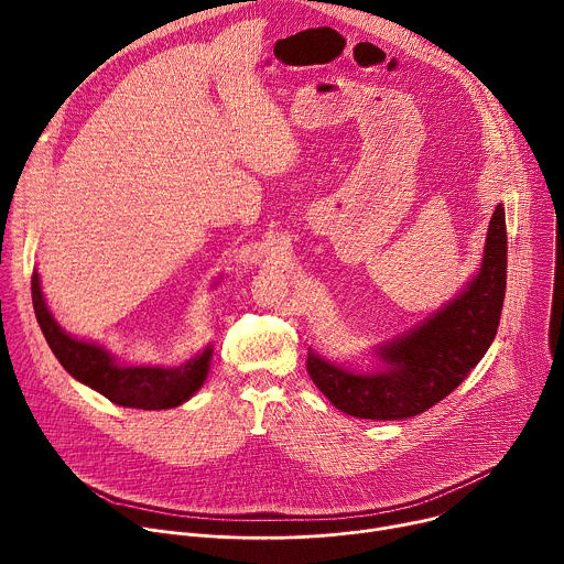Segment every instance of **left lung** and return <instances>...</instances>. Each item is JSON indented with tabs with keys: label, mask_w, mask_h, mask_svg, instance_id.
Instances as JSON below:
<instances>
[{
	"label": "left lung",
	"mask_w": 564,
	"mask_h": 564,
	"mask_svg": "<svg viewBox=\"0 0 564 564\" xmlns=\"http://www.w3.org/2000/svg\"><path fill=\"white\" fill-rule=\"evenodd\" d=\"M505 292L507 220L500 203L475 279L424 324L381 346V368L355 372L307 352V375L346 415L383 422L415 417L451 394L487 355L498 335Z\"/></svg>",
	"instance_id": "1"
}]
</instances>
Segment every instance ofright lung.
<instances>
[{"mask_svg":"<svg viewBox=\"0 0 564 564\" xmlns=\"http://www.w3.org/2000/svg\"><path fill=\"white\" fill-rule=\"evenodd\" d=\"M31 292L37 324L64 370L118 406L142 411L176 409L203 386L209 372L212 348L178 368L120 366L102 346L73 339L57 326L46 307L37 272L31 279Z\"/></svg>","mask_w":564,"mask_h":564,"instance_id":"obj_1","label":"right lung"}]
</instances>
